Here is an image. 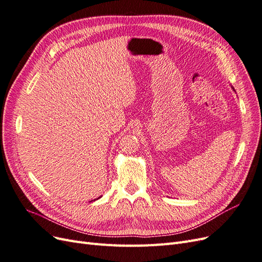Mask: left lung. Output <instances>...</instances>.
<instances>
[{
    "mask_svg": "<svg viewBox=\"0 0 262 262\" xmlns=\"http://www.w3.org/2000/svg\"><path fill=\"white\" fill-rule=\"evenodd\" d=\"M232 89H233V90H234V91H235V89H234V88H233V87H232Z\"/></svg>",
    "mask_w": 262,
    "mask_h": 262,
    "instance_id": "obj_1",
    "label": "left lung"
}]
</instances>
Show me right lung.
Masks as SVG:
<instances>
[{"label":"right lung","instance_id":"1","mask_svg":"<svg viewBox=\"0 0 262 262\" xmlns=\"http://www.w3.org/2000/svg\"><path fill=\"white\" fill-rule=\"evenodd\" d=\"M99 198H101V197H99ZM99 198H97V199H99ZM97 199H95V200H97Z\"/></svg>","mask_w":262,"mask_h":262}]
</instances>
